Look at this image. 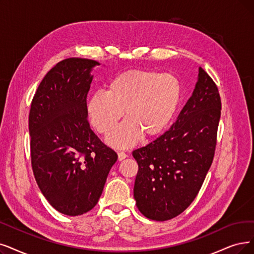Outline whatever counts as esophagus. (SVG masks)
<instances>
[{"instance_id": "34e87169", "label": "esophagus", "mask_w": 254, "mask_h": 254, "mask_svg": "<svg viewBox=\"0 0 254 254\" xmlns=\"http://www.w3.org/2000/svg\"><path fill=\"white\" fill-rule=\"evenodd\" d=\"M126 157H128V155L125 153V152H118V159H119L120 161L125 159Z\"/></svg>"}]
</instances>
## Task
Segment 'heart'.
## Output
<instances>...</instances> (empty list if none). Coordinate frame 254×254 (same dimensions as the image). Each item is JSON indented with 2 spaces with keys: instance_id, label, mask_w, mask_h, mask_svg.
Listing matches in <instances>:
<instances>
[{
  "instance_id": "heart-1",
  "label": "heart",
  "mask_w": 254,
  "mask_h": 254,
  "mask_svg": "<svg viewBox=\"0 0 254 254\" xmlns=\"http://www.w3.org/2000/svg\"><path fill=\"white\" fill-rule=\"evenodd\" d=\"M177 77L152 69H130L110 80L105 93L98 92L87 104L90 123L99 133L110 134L123 117L127 119L107 141L117 148L153 138L167 129L181 100Z\"/></svg>"
}]
</instances>
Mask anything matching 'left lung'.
Masks as SVG:
<instances>
[{
  "label": "left lung",
  "mask_w": 254,
  "mask_h": 254,
  "mask_svg": "<svg viewBox=\"0 0 254 254\" xmlns=\"http://www.w3.org/2000/svg\"><path fill=\"white\" fill-rule=\"evenodd\" d=\"M221 107L216 83L199 67L196 87L175 123L132 152L138 165L134 199L146 218L171 220L194 201L215 156Z\"/></svg>",
  "instance_id": "left-lung-1"
}]
</instances>
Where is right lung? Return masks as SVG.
Returning a JSON list of instances; mask_svg holds the SVG:
<instances>
[{
	"label": "right lung",
	"mask_w": 254,
	"mask_h": 254,
	"mask_svg": "<svg viewBox=\"0 0 254 254\" xmlns=\"http://www.w3.org/2000/svg\"><path fill=\"white\" fill-rule=\"evenodd\" d=\"M96 60L70 57L51 68L29 114L31 164L37 185L56 210L80 216L98 203L118 159L90 129L86 97Z\"/></svg>",
	"instance_id": "add662e5"
}]
</instances>
